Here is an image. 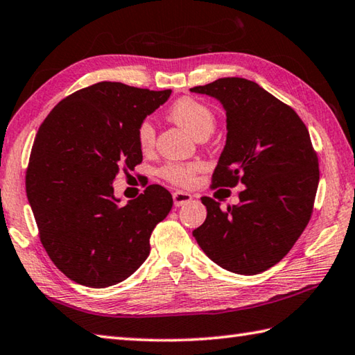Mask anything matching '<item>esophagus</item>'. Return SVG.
Wrapping results in <instances>:
<instances>
[{
  "label": "esophagus",
  "instance_id": "1",
  "mask_svg": "<svg viewBox=\"0 0 355 355\" xmlns=\"http://www.w3.org/2000/svg\"><path fill=\"white\" fill-rule=\"evenodd\" d=\"M172 198H173V205L180 207L186 203H189V201L192 200V196L187 192H183V191H175L172 193Z\"/></svg>",
  "mask_w": 355,
  "mask_h": 355
}]
</instances>
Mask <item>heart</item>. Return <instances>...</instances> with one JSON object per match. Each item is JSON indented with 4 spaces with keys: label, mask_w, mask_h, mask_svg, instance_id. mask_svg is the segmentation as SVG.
Returning <instances> with one entry per match:
<instances>
[{
    "label": "heart",
    "mask_w": 355,
    "mask_h": 355,
    "mask_svg": "<svg viewBox=\"0 0 355 355\" xmlns=\"http://www.w3.org/2000/svg\"><path fill=\"white\" fill-rule=\"evenodd\" d=\"M169 116L178 126L197 138L203 134L209 135L215 128V115L212 110L196 98H182L172 104ZM137 143L141 150H149L155 143V130L150 121L143 120L137 128ZM200 166L197 163H168L159 168V177L177 186H192L196 182Z\"/></svg>",
    "instance_id": "b5f03b06"
}]
</instances>
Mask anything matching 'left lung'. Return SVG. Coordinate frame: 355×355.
Segmentation results:
<instances>
[{
	"label": "left lung",
	"instance_id": "left-lung-1",
	"mask_svg": "<svg viewBox=\"0 0 355 355\" xmlns=\"http://www.w3.org/2000/svg\"><path fill=\"white\" fill-rule=\"evenodd\" d=\"M191 90L220 100L227 116L212 189L246 186L240 205L226 211L201 197L207 217L193 237L223 269L260 274L293 249L314 211L320 171L308 128L293 107L246 78H218Z\"/></svg>",
	"mask_w": 355,
	"mask_h": 355
}]
</instances>
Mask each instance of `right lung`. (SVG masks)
Instances as JSON below:
<instances>
[{
  "label": "right lung",
  "instance_id": "1",
  "mask_svg": "<svg viewBox=\"0 0 355 355\" xmlns=\"http://www.w3.org/2000/svg\"><path fill=\"white\" fill-rule=\"evenodd\" d=\"M101 81L66 96L35 137L26 193L41 245L69 279L90 288L126 280L150 251V235L172 196L150 184L118 206L112 182L143 162L137 128L171 96Z\"/></svg>",
  "mask_w": 355,
  "mask_h": 355
}]
</instances>
